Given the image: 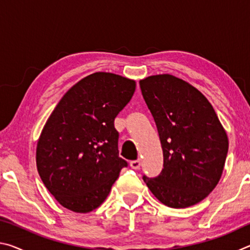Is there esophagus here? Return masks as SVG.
Masks as SVG:
<instances>
[{"label":"esophagus","mask_w":250,"mask_h":250,"mask_svg":"<svg viewBox=\"0 0 250 250\" xmlns=\"http://www.w3.org/2000/svg\"><path fill=\"white\" fill-rule=\"evenodd\" d=\"M141 166V161L140 160H134V161H131L130 162V167L134 168V170H138L139 167Z\"/></svg>","instance_id":"1"}]
</instances>
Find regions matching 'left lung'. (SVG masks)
<instances>
[{
	"label": "left lung",
	"instance_id": "1",
	"mask_svg": "<svg viewBox=\"0 0 250 250\" xmlns=\"http://www.w3.org/2000/svg\"><path fill=\"white\" fill-rule=\"evenodd\" d=\"M140 88L163 150L160 175L143 181L164 205H195L221 180L228 152L226 131L206 97L183 79L149 76L140 80Z\"/></svg>",
	"mask_w": 250,
	"mask_h": 250
}]
</instances>
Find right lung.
<instances>
[{"instance_id":"right-lung-1","label":"right lung","mask_w":250,"mask_h":250,"mask_svg":"<svg viewBox=\"0 0 250 250\" xmlns=\"http://www.w3.org/2000/svg\"><path fill=\"white\" fill-rule=\"evenodd\" d=\"M134 90V80L99 71L74 84L50 113L37 142L36 166L65 208L96 209L128 166L119 156L113 122Z\"/></svg>"}]
</instances>
